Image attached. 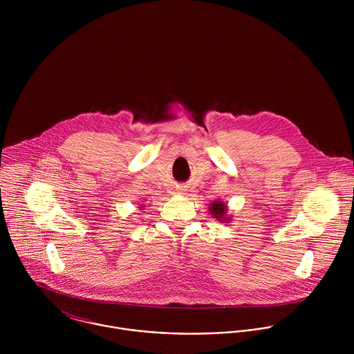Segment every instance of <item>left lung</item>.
Wrapping results in <instances>:
<instances>
[{"label": "left lung", "instance_id": "8db88e82", "mask_svg": "<svg viewBox=\"0 0 354 354\" xmlns=\"http://www.w3.org/2000/svg\"><path fill=\"white\" fill-rule=\"evenodd\" d=\"M208 211L212 215V218L218 219L222 223H229L232 221V218L227 215V205H226V203H223L222 201H219V199H216V201H214L211 204H208Z\"/></svg>", "mask_w": 354, "mask_h": 354}]
</instances>
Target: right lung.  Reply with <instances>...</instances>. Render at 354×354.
Segmentation results:
<instances>
[{"label":"right lung","mask_w":354,"mask_h":354,"mask_svg":"<svg viewBox=\"0 0 354 354\" xmlns=\"http://www.w3.org/2000/svg\"><path fill=\"white\" fill-rule=\"evenodd\" d=\"M143 207H145V205H142V207H140V208H143Z\"/></svg>","instance_id":"right-lung-1"}]
</instances>
